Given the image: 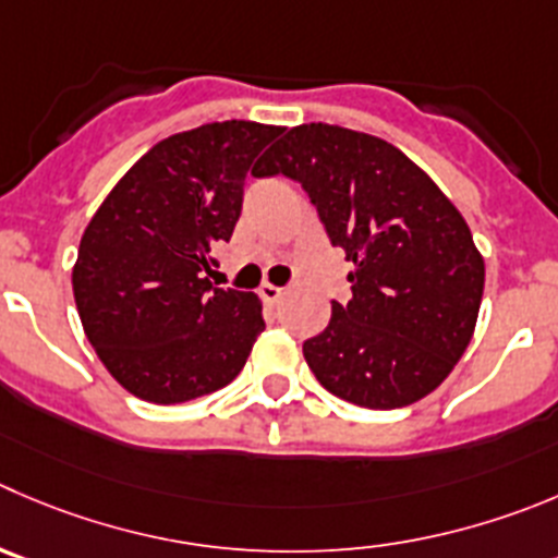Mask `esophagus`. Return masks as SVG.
I'll list each match as a JSON object with an SVG mask.
<instances>
[{"mask_svg": "<svg viewBox=\"0 0 558 558\" xmlns=\"http://www.w3.org/2000/svg\"><path fill=\"white\" fill-rule=\"evenodd\" d=\"M257 293H259V299L265 301V304H276V301L284 295V290L276 288V284H270V282H263V284H259Z\"/></svg>", "mask_w": 558, "mask_h": 558, "instance_id": "34e87169", "label": "esophagus"}]
</instances>
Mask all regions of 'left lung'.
<instances>
[{
	"label": "left lung",
	"instance_id": "left-lung-1",
	"mask_svg": "<svg viewBox=\"0 0 558 558\" xmlns=\"http://www.w3.org/2000/svg\"><path fill=\"white\" fill-rule=\"evenodd\" d=\"M279 172L304 185L353 263V299L331 301L326 331L304 342L315 378L373 411L427 397L469 348L485 290V259L460 210L405 153L339 125L290 129L254 174Z\"/></svg>",
	"mask_w": 558,
	"mask_h": 558
}]
</instances>
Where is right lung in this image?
<instances>
[{
	"instance_id": "1",
	"label": "right lung",
	"mask_w": 558,
	"mask_h": 558,
	"mask_svg": "<svg viewBox=\"0 0 558 558\" xmlns=\"http://www.w3.org/2000/svg\"><path fill=\"white\" fill-rule=\"evenodd\" d=\"M279 125L227 120L153 145L104 199L73 265L84 333L111 378L156 405L225 389L265 328L254 293L214 288L243 180Z\"/></svg>"
}]
</instances>
